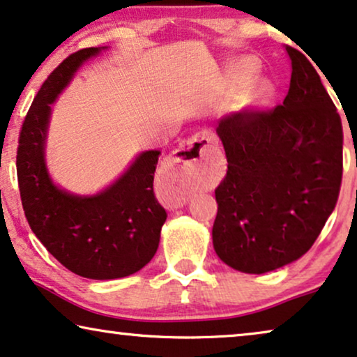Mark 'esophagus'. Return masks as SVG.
Returning a JSON list of instances; mask_svg holds the SVG:
<instances>
[{
  "label": "esophagus",
  "mask_w": 357,
  "mask_h": 357,
  "mask_svg": "<svg viewBox=\"0 0 357 357\" xmlns=\"http://www.w3.org/2000/svg\"><path fill=\"white\" fill-rule=\"evenodd\" d=\"M217 142L208 130L197 132L191 140L184 142L166 165L158 183L161 199L171 208H179L188 202L191 184L206 166L207 150Z\"/></svg>",
  "instance_id": "obj_1"
}]
</instances>
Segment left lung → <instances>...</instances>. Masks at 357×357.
I'll list each match as a JSON object with an SVG mask.
<instances>
[{"mask_svg":"<svg viewBox=\"0 0 357 357\" xmlns=\"http://www.w3.org/2000/svg\"><path fill=\"white\" fill-rule=\"evenodd\" d=\"M289 93L271 111H241L217 123L227 176L215 189L213 250L248 274L307 253L340 196L343 127L307 56L287 47Z\"/></svg>","mask_w":357,"mask_h":357,"instance_id":"1","label":"left lung"}]
</instances>
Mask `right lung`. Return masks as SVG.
Instances as JSON below:
<instances>
[{"label": "right lung", "mask_w": 357, "mask_h": 357, "mask_svg": "<svg viewBox=\"0 0 357 357\" xmlns=\"http://www.w3.org/2000/svg\"><path fill=\"white\" fill-rule=\"evenodd\" d=\"M106 47L71 54L42 84L24 119L16 156L21 201L31 230L54 258L88 279H119L149 264L160 243L166 211L153 176L161 151H142L104 191L76 196L52 181L45 140L52 104L76 70Z\"/></svg>", "instance_id": "add662e5"}]
</instances>
